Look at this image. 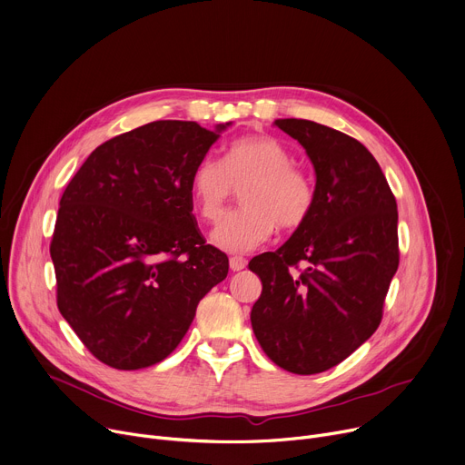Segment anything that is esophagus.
Segmentation results:
<instances>
[{"label":"esophagus","instance_id":"34e87169","mask_svg":"<svg viewBox=\"0 0 465 465\" xmlns=\"http://www.w3.org/2000/svg\"><path fill=\"white\" fill-rule=\"evenodd\" d=\"M246 267V260L241 258V256H233L230 258V269L235 272V271H242Z\"/></svg>","mask_w":465,"mask_h":465}]
</instances>
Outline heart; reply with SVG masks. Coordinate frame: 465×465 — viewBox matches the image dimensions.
I'll use <instances>...</instances> for the list:
<instances>
[{
    "mask_svg": "<svg viewBox=\"0 0 465 465\" xmlns=\"http://www.w3.org/2000/svg\"><path fill=\"white\" fill-rule=\"evenodd\" d=\"M291 163V152L265 135L233 141L224 161L211 155L198 161L191 193L205 221H217L235 187L247 183L241 191L244 205L226 213L211 233L215 246L242 254L265 242L276 226L297 230L310 219L315 205L313 182Z\"/></svg>",
    "mask_w": 465,
    "mask_h": 465,
    "instance_id": "heart-1",
    "label": "heart"
}]
</instances>
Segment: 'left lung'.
<instances>
[{"label": "left lung", "mask_w": 465, "mask_h": 465, "mask_svg": "<svg viewBox=\"0 0 465 465\" xmlns=\"http://www.w3.org/2000/svg\"><path fill=\"white\" fill-rule=\"evenodd\" d=\"M274 124L304 146L315 205L276 252L250 260L263 285L250 321L278 367L315 374L349 358L382 321L399 267L397 202L356 139L302 118Z\"/></svg>", "instance_id": "obj_1"}]
</instances>
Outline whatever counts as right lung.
<instances>
[{
	"label": "right lung",
	"instance_id": "1",
	"mask_svg": "<svg viewBox=\"0 0 465 465\" xmlns=\"http://www.w3.org/2000/svg\"><path fill=\"white\" fill-rule=\"evenodd\" d=\"M230 124L150 122L100 144L64 189L50 244L57 308L102 363L164 360L228 276L196 226L191 178Z\"/></svg>",
	"mask_w": 465,
	"mask_h": 465
}]
</instances>
